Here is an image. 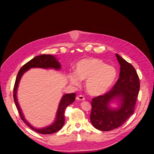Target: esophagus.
Returning <instances> with one entry per match:
<instances>
[{
  "label": "esophagus",
  "instance_id": "obj_1",
  "mask_svg": "<svg viewBox=\"0 0 154 154\" xmlns=\"http://www.w3.org/2000/svg\"><path fill=\"white\" fill-rule=\"evenodd\" d=\"M76 99H77V100H81V101H82V100H85V97H84L83 95H80L77 96Z\"/></svg>",
  "mask_w": 154,
  "mask_h": 154
}]
</instances>
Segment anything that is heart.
<instances>
[{"mask_svg": "<svg viewBox=\"0 0 154 154\" xmlns=\"http://www.w3.org/2000/svg\"><path fill=\"white\" fill-rule=\"evenodd\" d=\"M117 75L116 69L95 58L84 59L77 62L75 72L69 74L70 81L78 85L80 80H85V89L91 95L106 94L114 84Z\"/></svg>", "mask_w": 154, "mask_h": 154, "instance_id": "b5f03b06", "label": "heart"}]
</instances>
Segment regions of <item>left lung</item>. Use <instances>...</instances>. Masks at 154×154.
<instances>
[{"instance_id":"8db88e82","label":"left lung","mask_w":154,"mask_h":154,"mask_svg":"<svg viewBox=\"0 0 154 154\" xmlns=\"http://www.w3.org/2000/svg\"><path fill=\"white\" fill-rule=\"evenodd\" d=\"M116 55L120 66L119 79L109 92L91 102V123L101 131L120 127L134 114L140 89L139 78L134 67L119 54ZM114 101L118 102L117 108L111 107Z\"/></svg>"}]
</instances>
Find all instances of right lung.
<instances>
[{
	"label": "right lung",
	"mask_w": 154,
	"mask_h": 154,
	"mask_svg": "<svg viewBox=\"0 0 154 154\" xmlns=\"http://www.w3.org/2000/svg\"><path fill=\"white\" fill-rule=\"evenodd\" d=\"M32 68H42L45 69H54L56 70H59L61 69L60 63L58 61V59L53 55H47L42 54L38 56L35 57L34 58L26 63L23 67L20 69L18 72V74L15 80V82L14 88V99L16 107H17L19 114L22 120L25 122L30 128L34 131L40 133L41 134H52L56 132L59 131L63 127L65 123V117L64 112L66 107L75 101V94H64L59 102V107L57 114L55 116V120L52 124L47 127L37 128L32 126L28 121L26 119L22 109L20 107V105L18 102L17 97L18 87L20 82V80L22 75L25 73Z\"/></svg>",
	"instance_id": "obj_1"
}]
</instances>
